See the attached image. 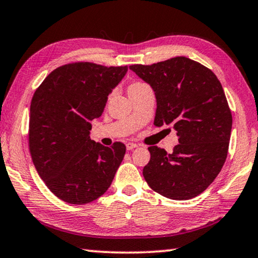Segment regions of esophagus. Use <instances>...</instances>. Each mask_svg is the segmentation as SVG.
I'll use <instances>...</instances> for the list:
<instances>
[{
    "instance_id": "34e87169",
    "label": "esophagus",
    "mask_w": 258,
    "mask_h": 258,
    "mask_svg": "<svg viewBox=\"0 0 258 258\" xmlns=\"http://www.w3.org/2000/svg\"><path fill=\"white\" fill-rule=\"evenodd\" d=\"M137 147H138V145L136 143H132V142L126 143V150H133V149H135Z\"/></svg>"
}]
</instances>
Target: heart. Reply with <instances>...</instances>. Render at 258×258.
<instances>
[{"instance_id": "b5f03b06", "label": "heart", "mask_w": 258, "mask_h": 258, "mask_svg": "<svg viewBox=\"0 0 258 258\" xmlns=\"http://www.w3.org/2000/svg\"><path fill=\"white\" fill-rule=\"evenodd\" d=\"M145 88H149V86L147 84L142 83V81H134V83H132L129 85L128 87V93L129 95L134 94V93H137V92H141L143 91V89Z\"/></svg>"}]
</instances>
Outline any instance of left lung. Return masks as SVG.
<instances>
[{
	"label": "left lung",
	"mask_w": 258,
	"mask_h": 258,
	"mask_svg": "<svg viewBox=\"0 0 258 258\" xmlns=\"http://www.w3.org/2000/svg\"><path fill=\"white\" fill-rule=\"evenodd\" d=\"M129 69L154 89L155 125H172L179 143L171 154L148 148L144 179L170 199L199 196L214 181L228 154L233 117L221 83L210 69L186 57Z\"/></svg>",
	"instance_id": "1"
}]
</instances>
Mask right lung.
Returning a JSON list of instances; mask_svg holds the SVG:
<instances>
[{"label": "right lung", "instance_id": "right-lung-1", "mask_svg": "<svg viewBox=\"0 0 258 258\" xmlns=\"http://www.w3.org/2000/svg\"><path fill=\"white\" fill-rule=\"evenodd\" d=\"M128 66L72 62L48 74L32 96L29 149L39 177L65 203L84 205L109 188L125 154L91 140L92 121L101 116L108 95Z\"/></svg>", "mask_w": 258, "mask_h": 258}]
</instances>
